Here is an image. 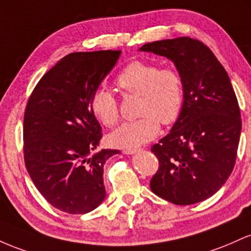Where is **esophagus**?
<instances>
[{
  "label": "esophagus",
  "instance_id": "1",
  "mask_svg": "<svg viewBox=\"0 0 251 251\" xmlns=\"http://www.w3.org/2000/svg\"><path fill=\"white\" fill-rule=\"evenodd\" d=\"M140 149L139 148H128V149H123V154H128V155H133V154L137 153Z\"/></svg>",
  "mask_w": 251,
  "mask_h": 251
}]
</instances>
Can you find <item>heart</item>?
<instances>
[{
    "label": "heart",
    "instance_id": "obj_1",
    "mask_svg": "<svg viewBox=\"0 0 251 251\" xmlns=\"http://www.w3.org/2000/svg\"><path fill=\"white\" fill-rule=\"evenodd\" d=\"M117 85L126 94L140 96L135 121L123 123L109 135L115 147L137 148L153 139L162 125H173L181 114L184 104V80L174 67H161L154 63L133 61L116 78ZM92 114L104 126L112 128L120 121L115 96L105 88L96 89L90 98Z\"/></svg>",
    "mask_w": 251,
    "mask_h": 251
}]
</instances>
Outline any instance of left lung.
Instances as JSON below:
<instances>
[{"label":"left lung","mask_w":251,"mask_h":251,"mask_svg":"<svg viewBox=\"0 0 251 251\" xmlns=\"http://www.w3.org/2000/svg\"><path fill=\"white\" fill-rule=\"evenodd\" d=\"M140 50L173 61L185 90L179 118L151 147L159 170L151 190L176 205L205 201L225 184L237 156L242 121L229 75L206 45L188 36L149 42Z\"/></svg>","instance_id":"1"}]
</instances>
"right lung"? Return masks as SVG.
Wrapping results in <instances>:
<instances>
[{"label": "right lung", "mask_w": 251, "mask_h": 251, "mask_svg": "<svg viewBox=\"0 0 251 251\" xmlns=\"http://www.w3.org/2000/svg\"><path fill=\"white\" fill-rule=\"evenodd\" d=\"M120 55L111 50L71 53L45 73L28 100L26 168L44 198L64 212L88 213L106 196L104 163L118 151L92 154L103 135L90 98Z\"/></svg>", "instance_id": "1"}]
</instances>
